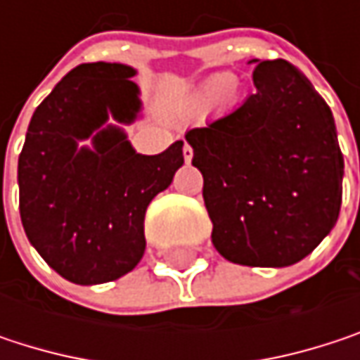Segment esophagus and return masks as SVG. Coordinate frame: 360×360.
<instances>
[{"instance_id":"1","label":"esophagus","mask_w":360,"mask_h":360,"mask_svg":"<svg viewBox=\"0 0 360 360\" xmlns=\"http://www.w3.org/2000/svg\"><path fill=\"white\" fill-rule=\"evenodd\" d=\"M183 158H185V162H191V158H193V150H191L189 143L183 146Z\"/></svg>"}]
</instances>
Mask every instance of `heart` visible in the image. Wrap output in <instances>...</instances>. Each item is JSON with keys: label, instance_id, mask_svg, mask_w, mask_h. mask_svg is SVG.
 <instances>
[{"label": "heart", "instance_id": "obj_1", "mask_svg": "<svg viewBox=\"0 0 360 360\" xmlns=\"http://www.w3.org/2000/svg\"><path fill=\"white\" fill-rule=\"evenodd\" d=\"M227 83H229V81H225V85H227Z\"/></svg>", "mask_w": 360, "mask_h": 360}]
</instances>
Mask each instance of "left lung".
Returning <instances> with one entry per match:
<instances>
[{
  "instance_id": "8db88e82",
  "label": "left lung",
  "mask_w": 360,
  "mask_h": 360,
  "mask_svg": "<svg viewBox=\"0 0 360 360\" xmlns=\"http://www.w3.org/2000/svg\"><path fill=\"white\" fill-rule=\"evenodd\" d=\"M256 91L185 133L204 177L217 252L246 266H290L333 229L344 156L333 114L285 60H250Z\"/></svg>"
}]
</instances>
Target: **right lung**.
<instances>
[{
	"mask_svg": "<svg viewBox=\"0 0 360 360\" xmlns=\"http://www.w3.org/2000/svg\"><path fill=\"white\" fill-rule=\"evenodd\" d=\"M135 72L118 62L72 68L37 106L18 158L25 233L56 273L79 285L137 266L146 210L183 165V141L143 156L127 139L120 124L141 110Z\"/></svg>",
	"mask_w": 360,
	"mask_h": 360,
	"instance_id": "right-lung-1",
	"label": "right lung"
}]
</instances>
